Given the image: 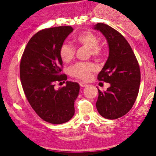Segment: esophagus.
Listing matches in <instances>:
<instances>
[{"label": "esophagus", "mask_w": 156, "mask_h": 156, "mask_svg": "<svg viewBox=\"0 0 156 156\" xmlns=\"http://www.w3.org/2000/svg\"><path fill=\"white\" fill-rule=\"evenodd\" d=\"M79 84H80V86H81V87H86V86H87V84H86L85 83H83V82H80Z\"/></svg>", "instance_id": "1"}]
</instances>
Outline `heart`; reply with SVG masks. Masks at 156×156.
Returning <instances> with one entry per match:
<instances>
[{
  "label": "heart",
  "mask_w": 156,
  "mask_h": 156,
  "mask_svg": "<svg viewBox=\"0 0 156 156\" xmlns=\"http://www.w3.org/2000/svg\"><path fill=\"white\" fill-rule=\"evenodd\" d=\"M75 41L80 44L89 48L90 53L93 56H100L103 53V48L99 45V38L97 35L90 31L80 33L75 37ZM75 49L69 42H64L59 48V56L63 62H69L74 58ZM96 70L95 66L89 62H77L70 69L72 76L87 81L91 78L92 72Z\"/></svg>",
  "instance_id": "heart-1"
}]
</instances>
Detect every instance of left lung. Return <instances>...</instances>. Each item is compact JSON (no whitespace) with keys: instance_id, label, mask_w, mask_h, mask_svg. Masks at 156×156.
I'll return each instance as SVG.
<instances>
[{"instance_id":"obj_1","label":"left lung","mask_w":156,"mask_h":156,"mask_svg":"<svg viewBox=\"0 0 156 156\" xmlns=\"http://www.w3.org/2000/svg\"><path fill=\"white\" fill-rule=\"evenodd\" d=\"M93 29L100 31L107 41L108 57L98 79L110 84L105 92L98 89L96 107L105 119H119L136 101L140 84L139 64L128 42L119 31L103 23H97Z\"/></svg>"}]
</instances>
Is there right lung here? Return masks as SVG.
I'll list each match as a JSON object with an SVG mask.
<instances>
[{
	"label": "right lung",
	"instance_id": "add662e5",
	"mask_svg": "<svg viewBox=\"0 0 156 156\" xmlns=\"http://www.w3.org/2000/svg\"><path fill=\"white\" fill-rule=\"evenodd\" d=\"M73 30L59 26L38 31L28 42L20 62V80L28 101L41 119L54 125L73 117L80 90L79 84L72 81L54 88L56 81L67 80L66 75H61L59 48Z\"/></svg>",
	"mask_w": 156,
	"mask_h": 156
}]
</instances>
